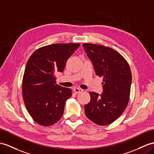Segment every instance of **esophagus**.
Wrapping results in <instances>:
<instances>
[{"mask_svg": "<svg viewBox=\"0 0 154 154\" xmlns=\"http://www.w3.org/2000/svg\"><path fill=\"white\" fill-rule=\"evenodd\" d=\"M73 91H74L75 93L79 94V93H81V92H82V91H83V90H82V89H81L79 88H73Z\"/></svg>", "mask_w": 154, "mask_h": 154, "instance_id": "esophagus-1", "label": "esophagus"}]
</instances>
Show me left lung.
<instances>
[{
	"mask_svg": "<svg viewBox=\"0 0 154 154\" xmlns=\"http://www.w3.org/2000/svg\"><path fill=\"white\" fill-rule=\"evenodd\" d=\"M96 75L103 77V93L90 92V101L85 105L86 116L94 123H112L125 111L129 100L132 76L124 57L107 46L84 43Z\"/></svg>",
	"mask_w": 154,
	"mask_h": 154,
	"instance_id": "obj_1",
	"label": "left lung"
}]
</instances>
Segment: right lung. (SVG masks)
<instances>
[{
  "label": "right lung",
  "instance_id": "add662e5",
  "mask_svg": "<svg viewBox=\"0 0 154 154\" xmlns=\"http://www.w3.org/2000/svg\"><path fill=\"white\" fill-rule=\"evenodd\" d=\"M80 43H54L36 49L26 62L22 94L26 108L39 125L50 126L62 118L72 90L56 84V75Z\"/></svg>",
  "mask_w": 154,
  "mask_h": 154
}]
</instances>
